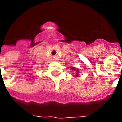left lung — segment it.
<instances>
[{
	"instance_id": "8db88e82",
	"label": "left lung",
	"mask_w": 122,
	"mask_h": 122,
	"mask_svg": "<svg viewBox=\"0 0 122 122\" xmlns=\"http://www.w3.org/2000/svg\"><path fill=\"white\" fill-rule=\"evenodd\" d=\"M72 70H75V68H72ZM76 76H78V70L76 71Z\"/></svg>"
}]
</instances>
